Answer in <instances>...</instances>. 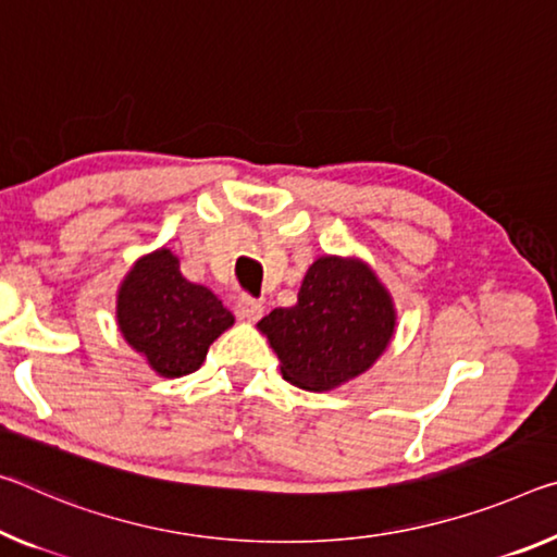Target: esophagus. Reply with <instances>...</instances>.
I'll list each match as a JSON object with an SVG mask.
<instances>
[{"label": "esophagus", "mask_w": 557, "mask_h": 557, "mask_svg": "<svg viewBox=\"0 0 557 557\" xmlns=\"http://www.w3.org/2000/svg\"><path fill=\"white\" fill-rule=\"evenodd\" d=\"M237 314H240L243 320H260L262 302H260V299H255V297L243 293L240 297H237Z\"/></svg>", "instance_id": "esophagus-1"}]
</instances>
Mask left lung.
Segmentation results:
<instances>
[{
	"mask_svg": "<svg viewBox=\"0 0 557 557\" xmlns=\"http://www.w3.org/2000/svg\"><path fill=\"white\" fill-rule=\"evenodd\" d=\"M394 320L392 299L367 264L320 258L307 270L297 305L272 310L258 326L289 384L326 392L374 364Z\"/></svg>",
	"mask_w": 557,
	"mask_h": 557,
	"instance_id": "obj_1",
	"label": "left lung"
}]
</instances>
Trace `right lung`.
Segmentation results:
<instances>
[{"mask_svg":"<svg viewBox=\"0 0 557 557\" xmlns=\"http://www.w3.org/2000/svg\"><path fill=\"white\" fill-rule=\"evenodd\" d=\"M233 314L208 287L181 275L178 258L158 250L138 260L119 293L123 337L161 376L193 374Z\"/></svg>","mask_w":557,"mask_h":557,"instance_id":"add662e5","label":"right lung"}]
</instances>
